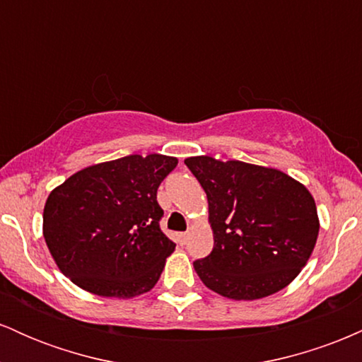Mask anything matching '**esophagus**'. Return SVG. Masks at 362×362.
<instances>
[{
	"label": "esophagus",
	"instance_id": "esophagus-1",
	"mask_svg": "<svg viewBox=\"0 0 362 362\" xmlns=\"http://www.w3.org/2000/svg\"><path fill=\"white\" fill-rule=\"evenodd\" d=\"M187 238H189V233H178V242H180V245H184Z\"/></svg>",
	"mask_w": 362,
	"mask_h": 362
}]
</instances>
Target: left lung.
<instances>
[{
    "label": "left lung",
    "mask_w": 362,
    "mask_h": 362,
    "mask_svg": "<svg viewBox=\"0 0 362 362\" xmlns=\"http://www.w3.org/2000/svg\"><path fill=\"white\" fill-rule=\"evenodd\" d=\"M207 195L213 252L194 262L209 289L259 300L289 284L308 262L320 230L305 185L286 173L211 156L185 160Z\"/></svg>",
    "instance_id": "1"
}]
</instances>
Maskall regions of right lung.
<instances>
[{
	"label": "right lung",
	"mask_w": 362,
	"mask_h": 362,
	"mask_svg": "<svg viewBox=\"0 0 362 362\" xmlns=\"http://www.w3.org/2000/svg\"><path fill=\"white\" fill-rule=\"evenodd\" d=\"M177 163L156 153L129 155L56 187L44 207V238L61 272L98 296L148 293L175 250L160 228L156 192Z\"/></svg>",
	"instance_id": "add662e5"
}]
</instances>
